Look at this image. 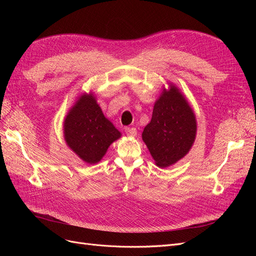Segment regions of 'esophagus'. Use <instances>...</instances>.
I'll return each mask as SVG.
<instances>
[{
    "mask_svg": "<svg viewBox=\"0 0 256 256\" xmlns=\"http://www.w3.org/2000/svg\"><path fill=\"white\" fill-rule=\"evenodd\" d=\"M125 131H126V134L128 136H136V128H130V127H127L125 128Z\"/></svg>",
    "mask_w": 256,
    "mask_h": 256,
    "instance_id": "1",
    "label": "esophagus"
}]
</instances>
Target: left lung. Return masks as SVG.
Listing matches in <instances>:
<instances>
[{
    "instance_id": "left-lung-1",
    "label": "left lung",
    "mask_w": 256,
    "mask_h": 256,
    "mask_svg": "<svg viewBox=\"0 0 256 256\" xmlns=\"http://www.w3.org/2000/svg\"><path fill=\"white\" fill-rule=\"evenodd\" d=\"M196 136V120L187 99L174 84L154 106L142 138L159 168H168L189 152Z\"/></svg>"
}]
</instances>
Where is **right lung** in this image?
<instances>
[{"mask_svg":"<svg viewBox=\"0 0 256 256\" xmlns=\"http://www.w3.org/2000/svg\"><path fill=\"white\" fill-rule=\"evenodd\" d=\"M120 136L113 124L106 118L92 92L82 94L64 120L67 145L90 164H98L109 146Z\"/></svg>","mask_w":256,"mask_h":256,"instance_id":"obj_1","label":"right lung"}]
</instances>
